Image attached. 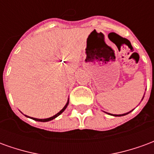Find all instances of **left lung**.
I'll use <instances>...</instances> for the list:
<instances>
[{
    "mask_svg": "<svg viewBox=\"0 0 154 154\" xmlns=\"http://www.w3.org/2000/svg\"><path fill=\"white\" fill-rule=\"evenodd\" d=\"M129 112H128V113H126V114H122V115H112V114H109V113H107V114H109V115H111V116H125V115H127V114H129Z\"/></svg>",
    "mask_w": 154,
    "mask_h": 154,
    "instance_id": "1",
    "label": "left lung"
}]
</instances>
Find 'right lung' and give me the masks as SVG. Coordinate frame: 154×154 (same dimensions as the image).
Segmentation results:
<instances>
[{"label":"right lung","instance_id":"obj_1","mask_svg":"<svg viewBox=\"0 0 154 154\" xmlns=\"http://www.w3.org/2000/svg\"><path fill=\"white\" fill-rule=\"evenodd\" d=\"M68 102H69V100H67V104L65 105V106H64L63 108V109H62V110H61L60 111L58 112V113L56 114L55 116H52V117H50V118H47V119H36V118H31V119H34V120H36V121H40V122H47V121H50V120H52V119H55V118H56V117H57L58 116H60L61 114L63 113L64 110H66L67 105H68ZM27 117H29V116H27Z\"/></svg>","mask_w":154,"mask_h":154}]
</instances>
